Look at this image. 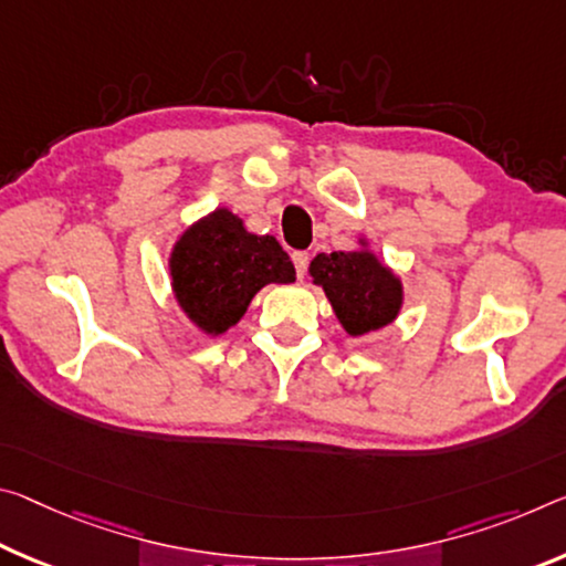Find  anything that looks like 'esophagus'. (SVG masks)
I'll use <instances>...</instances> for the list:
<instances>
[{"label":"esophagus","instance_id":"obj_1","mask_svg":"<svg viewBox=\"0 0 566 566\" xmlns=\"http://www.w3.org/2000/svg\"><path fill=\"white\" fill-rule=\"evenodd\" d=\"M292 262H294V269H297V276H304V272H307V264H310V254L307 251H294Z\"/></svg>","mask_w":566,"mask_h":566}]
</instances>
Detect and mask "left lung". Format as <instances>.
<instances>
[{"label": "left lung", "mask_w": 566, "mask_h": 566, "mask_svg": "<svg viewBox=\"0 0 566 566\" xmlns=\"http://www.w3.org/2000/svg\"><path fill=\"white\" fill-rule=\"evenodd\" d=\"M310 276L322 286L349 337L388 327L406 300L402 280L375 254L367 237H357V247L349 251L317 254L310 262Z\"/></svg>", "instance_id": "1"}]
</instances>
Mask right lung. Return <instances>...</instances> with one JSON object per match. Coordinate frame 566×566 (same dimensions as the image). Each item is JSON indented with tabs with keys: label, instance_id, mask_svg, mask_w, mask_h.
<instances>
[{
	"label": "right lung",
	"instance_id": "right-lung-1",
	"mask_svg": "<svg viewBox=\"0 0 566 566\" xmlns=\"http://www.w3.org/2000/svg\"><path fill=\"white\" fill-rule=\"evenodd\" d=\"M168 280L186 319L219 337L247 315L259 290L294 282V266L280 241L251 234L239 213L219 206L178 234Z\"/></svg>",
	"mask_w": 566,
	"mask_h": 566
}]
</instances>
